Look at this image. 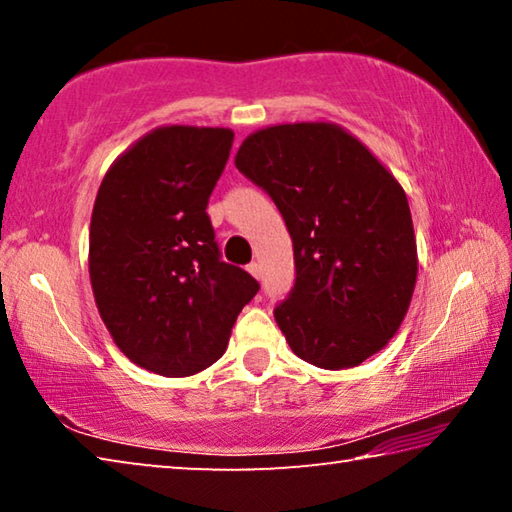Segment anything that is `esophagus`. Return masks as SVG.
Wrapping results in <instances>:
<instances>
[{
    "label": "esophagus",
    "mask_w": 512,
    "mask_h": 512,
    "mask_svg": "<svg viewBox=\"0 0 512 512\" xmlns=\"http://www.w3.org/2000/svg\"><path fill=\"white\" fill-rule=\"evenodd\" d=\"M248 273L259 280V275H262V268H259L257 262H253V264H248Z\"/></svg>",
    "instance_id": "1"
}]
</instances>
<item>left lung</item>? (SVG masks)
Instances as JSON below:
<instances>
[{"mask_svg":"<svg viewBox=\"0 0 512 512\" xmlns=\"http://www.w3.org/2000/svg\"><path fill=\"white\" fill-rule=\"evenodd\" d=\"M235 164L273 198L293 239L296 284L273 311L289 348L325 370L386 348L418 277L409 201L393 173L329 121L255 131Z\"/></svg>","mask_w":512,"mask_h":512,"instance_id":"obj_1","label":"left lung"}]
</instances>
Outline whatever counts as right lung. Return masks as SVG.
I'll list each match as a JSON object with an SVG mask.
<instances>
[{"instance_id": "1", "label": "right lung", "mask_w": 512, "mask_h": 512, "mask_svg": "<svg viewBox=\"0 0 512 512\" xmlns=\"http://www.w3.org/2000/svg\"><path fill=\"white\" fill-rule=\"evenodd\" d=\"M235 133L160 126L112 162L90 223V282L112 341L164 377L212 366L259 284L221 262L207 216Z\"/></svg>"}]
</instances>
